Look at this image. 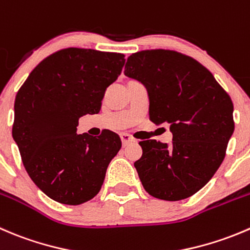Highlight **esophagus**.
Returning a JSON list of instances; mask_svg holds the SVG:
<instances>
[{"instance_id":"esophagus-1","label":"esophagus","mask_w":250,"mask_h":250,"mask_svg":"<svg viewBox=\"0 0 250 250\" xmlns=\"http://www.w3.org/2000/svg\"><path fill=\"white\" fill-rule=\"evenodd\" d=\"M121 140H122L123 145H127L128 143L134 142V138H132L129 134H127V133H122V134H121Z\"/></svg>"}]
</instances>
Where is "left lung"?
Masks as SVG:
<instances>
[{"instance_id": "8db88e82", "label": "left lung", "mask_w": 250, "mask_h": 250, "mask_svg": "<svg viewBox=\"0 0 250 250\" xmlns=\"http://www.w3.org/2000/svg\"><path fill=\"white\" fill-rule=\"evenodd\" d=\"M125 74L146 88L150 120L168 125L173 135L169 145L139 143L134 167L144 189L168 202L192 197L225 159L234 130L231 98L198 61L174 51L133 53Z\"/></svg>"}]
</instances>
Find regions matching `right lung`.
Instances as JSON below:
<instances>
[{"label":"right lung","mask_w":250,"mask_h":250,"mask_svg":"<svg viewBox=\"0 0 250 250\" xmlns=\"http://www.w3.org/2000/svg\"><path fill=\"white\" fill-rule=\"evenodd\" d=\"M125 55L69 47L41 61L17 93L12 135L29 177L48 198L67 205L93 199L121 149L120 137L77 134L82 116L99 113Z\"/></svg>","instance_id":"right-lung-1"}]
</instances>
